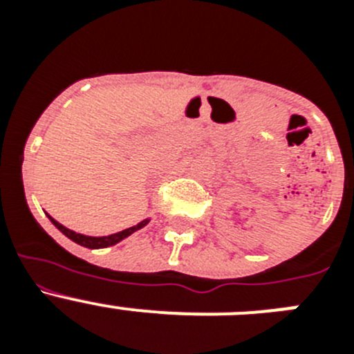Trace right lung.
<instances>
[{
    "label": "right lung",
    "instance_id": "1",
    "mask_svg": "<svg viewBox=\"0 0 354 354\" xmlns=\"http://www.w3.org/2000/svg\"><path fill=\"white\" fill-rule=\"evenodd\" d=\"M49 220H51V223L55 225V227L58 228L62 234H65L68 239H72L74 243H77V245L84 246V248H92V250L106 248V246L117 245V243H120L122 239H126V237H129L131 234L136 232V230H140V228H143L147 223H149V220H143V221H140L138 225H134V227H129V228H126V230H122V232L111 234V236H104V237H92V236H83V234L74 232V230H71V228H67V227H64L62 223H58V221H56L55 218H51V216H49Z\"/></svg>",
    "mask_w": 354,
    "mask_h": 354
}]
</instances>
